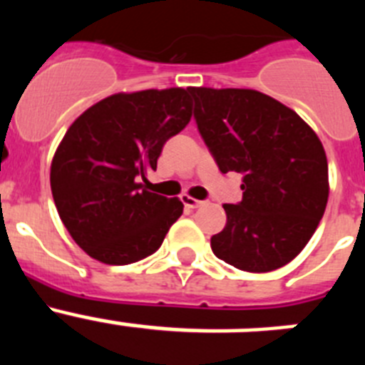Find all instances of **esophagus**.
I'll use <instances>...</instances> for the list:
<instances>
[{
  "label": "esophagus",
  "mask_w": 365,
  "mask_h": 365,
  "mask_svg": "<svg viewBox=\"0 0 365 365\" xmlns=\"http://www.w3.org/2000/svg\"><path fill=\"white\" fill-rule=\"evenodd\" d=\"M182 202H185V206L186 208H199V206H202L205 205V202L202 201H199V199H193V197H190V195H182Z\"/></svg>",
  "instance_id": "1"
}]
</instances>
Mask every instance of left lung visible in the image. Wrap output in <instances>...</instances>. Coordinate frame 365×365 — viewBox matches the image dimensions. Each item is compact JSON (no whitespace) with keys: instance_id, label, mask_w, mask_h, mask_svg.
Returning a JSON list of instances; mask_svg holds the SVG:
<instances>
[{"instance_id":"obj_1","label":"left lung","mask_w":365,"mask_h":365,"mask_svg":"<svg viewBox=\"0 0 365 365\" xmlns=\"http://www.w3.org/2000/svg\"><path fill=\"white\" fill-rule=\"evenodd\" d=\"M195 120L222 173H243L240 205H222L227 227L212 235L219 259L270 272L302 252L329 199L325 150L291 108L254 89L188 87Z\"/></svg>"}]
</instances>
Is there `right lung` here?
Returning a JSON list of instances; mask_svg holds the SVG:
<instances>
[{
	"instance_id": "right-lung-1",
	"label": "right lung",
	"mask_w": 365,
	"mask_h": 365,
	"mask_svg": "<svg viewBox=\"0 0 365 365\" xmlns=\"http://www.w3.org/2000/svg\"><path fill=\"white\" fill-rule=\"evenodd\" d=\"M188 89H146L100 100L69 125L51 163V190L74 243L106 265L153 254L185 205L144 188L168 138L188 125Z\"/></svg>"
}]
</instances>
